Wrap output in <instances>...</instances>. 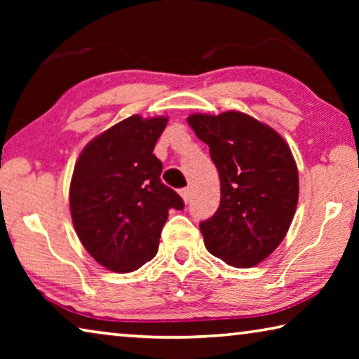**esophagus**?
I'll return each instance as SVG.
<instances>
[{"label": "esophagus", "instance_id": "obj_1", "mask_svg": "<svg viewBox=\"0 0 359 359\" xmlns=\"http://www.w3.org/2000/svg\"><path fill=\"white\" fill-rule=\"evenodd\" d=\"M180 196H182V199H184V203L187 204L188 201H190V198H191V188H182L180 190Z\"/></svg>", "mask_w": 359, "mask_h": 359}]
</instances>
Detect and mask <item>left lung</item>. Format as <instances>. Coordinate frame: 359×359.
Listing matches in <instances>:
<instances>
[{"instance_id":"obj_1","label":"left lung","mask_w":359,"mask_h":359,"mask_svg":"<svg viewBox=\"0 0 359 359\" xmlns=\"http://www.w3.org/2000/svg\"><path fill=\"white\" fill-rule=\"evenodd\" d=\"M188 123L220 175V205L199 223L209 253L252 267L276 250L294 217L299 179L283 137L242 112L191 114Z\"/></svg>"}]
</instances>
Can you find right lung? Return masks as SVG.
<instances>
[{
  "instance_id": "obj_1",
  "label": "right lung",
  "mask_w": 359,
  "mask_h": 359,
  "mask_svg": "<svg viewBox=\"0 0 359 359\" xmlns=\"http://www.w3.org/2000/svg\"><path fill=\"white\" fill-rule=\"evenodd\" d=\"M166 123L131 115L88 142L76 163L72 223L85 250L109 271L133 272L154 258L169 209H184L154 155Z\"/></svg>"
}]
</instances>
